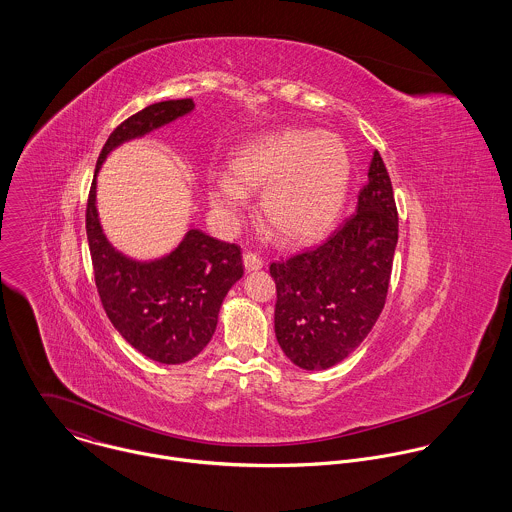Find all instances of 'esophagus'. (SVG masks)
<instances>
[{
  "label": "esophagus",
  "instance_id": "esophagus-1",
  "mask_svg": "<svg viewBox=\"0 0 512 512\" xmlns=\"http://www.w3.org/2000/svg\"><path fill=\"white\" fill-rule=\"evenodd\" d=\"M242 260H244V268H246V272H256V270H260V268L264 266V260H262L260 256L252 254V252H246Z\"/></svg>",
  "mask_w": 512,
  "mask_h": 512
}]
</instances>
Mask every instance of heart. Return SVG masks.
<instances>
[{
    "label": "heart",
    "mask_w": 512,
    "mask_h": 512,
    "mask_svg": "<svg viewBox=\"0 0 512 512\" xmlns=\"http://www.w3.org/2000/svg\"><path fill=\"white\" fill-rule=\"evenodd\" d=\"M351 179L345 144L329 132L286 130L238 147L228 175L209 177V203L224 226L248 207V193L262 191L266 222L288 242L323 234L343 209Z\"/></svg>",
    "instance_id": "heart-1"
}]
</instances>
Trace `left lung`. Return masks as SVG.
I'll list each match as a JSON object with an SVG mask.
<instances>
[{
    "mask_svg": "<svg viewBox=\"0 0 512 512\" xmlns=\"http://www.w3.org/2000/svg\"><path fill=\"white\" fill-rule=\"evenodd\" d=\"M396 242L392 183L374 151L357 213L317 248L270 266L276 339L293 365L325 370L365 341L386 301Z\"/></svg>",
    "mask_w": 512,
    "mask_h": 512,
    "instance_id": "1",
    "label": "left lung"
}]
</instances>
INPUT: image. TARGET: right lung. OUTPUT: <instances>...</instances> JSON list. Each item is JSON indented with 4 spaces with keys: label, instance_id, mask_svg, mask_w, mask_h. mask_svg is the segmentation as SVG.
<instances>
[{
    "label": "right lung",
    "instance_id": "right-lung-1",
    "mask_svg": "<svg viewBox=\"0 0 512 512\" xmlns=\"http://www.w3.org/2000/svg\"><path fill=\"white\" fill-rule=\"evenodd\" d=\"M193 98L151 104L122 122L102 147L86 205V236L100 301L118 333L144 357L181 365L213 339L226 293L242 278L236 244L191 226L183 240L153 260H136L106 238L96 209V177L116 147L191 114Z\"/></svg>",
    "mask_w": 512,
    "mask_h": 512
}]
</instances>
